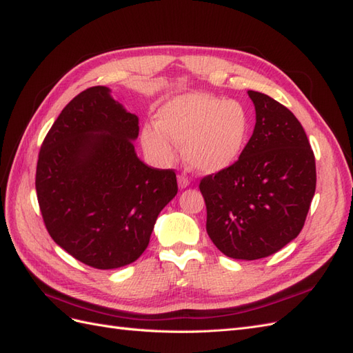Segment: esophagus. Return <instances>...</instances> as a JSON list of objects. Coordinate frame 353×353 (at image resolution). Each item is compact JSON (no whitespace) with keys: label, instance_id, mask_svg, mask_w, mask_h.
Instances as JSON below:
<instances>
[{"label":"esophagus","instance_id":"1","mask_svg":"<svg viewBox=\"0 0 353 353\" xmlns=\"http://www.w3.org/2000/svg\"><path fill=\"white\" fill-rule=\"evenodd\" d=\"M178 185L181 188H185L190 185V178H188L185 174H179L178 175Z\"/></svg>","mask_w":353,"mask_h":353}]
</instances>
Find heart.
Listing matches in <instances>:
<instances>
[{
	"instance_id": "1",
	"label": "heart",
	"mask_w": 353,
	"mask_h": 353,
	"mask_svg": "<svg viewBox=\"0 0 353 353\" xmlns=\"http://www.w3.org/2000/svg\"><path fill=\"white\" fill-rule=\"evenodd\" d=\"M252 118L243 103L203 92L170 99L157 112V125H145L142 143L152 157L174 159V141L188 165L202 174L225 170L241 156L250 139Z\"/></svg>"
}]
</instances>
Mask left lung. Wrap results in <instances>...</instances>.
<instances>
[{"label": "left lung", "instance_id": "obj_1", "mask_svg": "<svg viewBox=\"0 0 353 353\" xmlns=\"http://www.w3.org/2000/svg\"><path fill=\"white\" fill-rule=\"evenodd\" d=\"M254 130L239 159L201 179L206 232L232 259L256 261L295 239L316 190V161L303 125L266 94L248 91Z\"/></svg>", "mask_w": 353, "mask_h": 353}]
</instances>
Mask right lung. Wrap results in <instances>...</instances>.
<instances>
[{
  "instance_id": "right-lung-1",
  "label": "right lung",
  "mask_w": 353,
  "mask_h": 353,
  "mask_svg": "<svg viewBox=\"0 0 353 353\" xmlns=\"http://www.w3.org/2000/svg\"><path fill=\"white\" fill-rule=\"evenodd\" d=\"M139 118L91 87L68 103L41 143L36 190L54 241L97 270L134 262L178 192L172 169L136 156Z\"/></svg>"
}]
</instances>
